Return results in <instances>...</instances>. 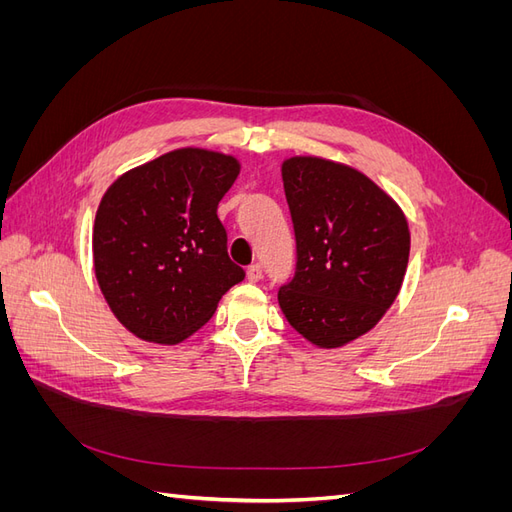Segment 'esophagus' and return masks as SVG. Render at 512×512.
I'll use <instances>...</instances> for the list:
<instances>
[{
  "label": "esophagus",
  "instance_id": "34e87169",
  "mask_svg": "<svg viewBox=\"0 0 512 512\" xmlns=\"http://www.w3.org/2000/svg\"><path fill=\"white\" fill-rule=\"evenodd\" d=\"M245 275H247V280H250V282H258L260 277H262V265H260V262H254V265L247 267Z\"/></svg>",
  "mask_w": 512,
  "mask_h": 512
}]
</instances>
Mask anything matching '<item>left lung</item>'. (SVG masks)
<instances>
[{
	"label": "left lung",
	"mask_w": 512,
	"mask_h": 512,
	"mask_svg": "<svg viewBox=\"0 0 512 512\" xmlns=\"http://www.w3.org/2000/svg\"><path fill=\"white\" fill-rule=\"evenodd\" d=\"M297 271L277 292L290 327L318 348H342L397 299L410 256L401 207L361 170L316 156L282 164Z\"/></svg>",
	"instance_id": "8db88e82"
}]
</instances>
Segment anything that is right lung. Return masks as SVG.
Wrapping results in <instances>:
<instances>
[{"label":"right lung","instance_id":"add662e5","mask_svg":"<svg viewBox=\"0 0 512 512\" xmlns=\"http://www.w3.org/2000/svg\"><path fill=\"white\" fill-rule=\"evenodd\" d=\"M235 156L183 147L111 183L94 222V271L115 318L138 339L175 346L213 316L245 271L228 258L218 203Z\"/></svg>","mask_w":512,"mask_h":512}]
</instances>
